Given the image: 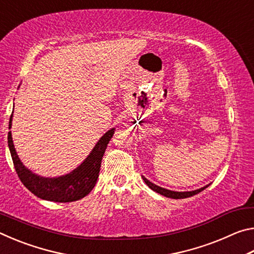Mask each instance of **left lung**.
<instances>
[{"label":"left lung","mask_w":254,"mask_h":254,"mask_svg":"<svg viewBox=\"0 0 254 254\" xmlns=\"http://www.w3.org/2000/svg\"><path fill=\"white\" fill-rule=\"evenodd\" d=\"M144 183L148 185V186L152 189V190L157 191L158 194L163 195L166 197H169V198H174V199H182V198H187V197H190V196H194L196 194H198L201 190H204V189L207 187H201L199 189H196V190H191V191H174V190H169V189H166V188H162V187H159L157 185H154L153 183L150 182L145 177H142Z\"/></svg>","instance_id":"left-lung-1"}]
</instances>
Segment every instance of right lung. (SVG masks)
Returning <instances> with one entry per match:
<instances>
[{"label": "right lung", "mask_w": 254, "mask_h": 254, "mask_svg": "<svg viewBox=\"0 0 254 254\" xmlns=\"http://www.w3.org/2000/svg\"><path fill=\"white\" fill-rule=\"evenodd\" d=\"M12 117L13 114H11L8 128H11L12 126ZM114 127L111 128L98 140L88 157L76 169L65 176L54 178L41 177L33 174L21 162L15 151L11 131L7 134V144L16 174L22 184L33 195L45 200L69 203V201L78 200L88 195L95 186L98 174H100L103 156H104L107 144L114 134Z\"/></svg>", "instance_id": "right-lung-1"}]
</instances>
